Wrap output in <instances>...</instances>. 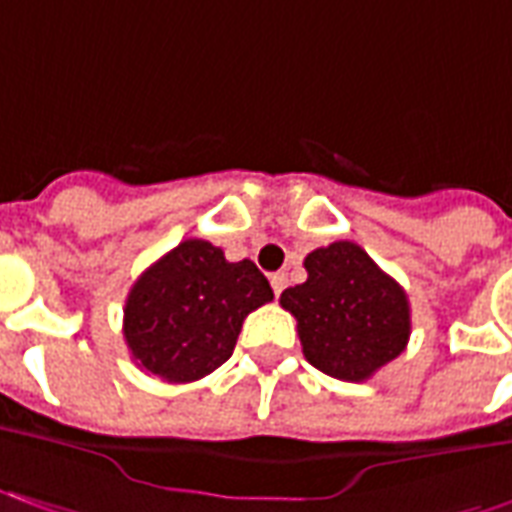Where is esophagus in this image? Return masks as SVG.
<instances>
[{
    "label": "esophagus",
    "mask_w": 512,
    "mask_h": 512,
    "mask_svg": "<svg viewBox=\"0 0 512 512\" xmlns=\"http://www.w3.org/2000/svg\"><path fill=\"white\" fill-rule=\"evenodd\" d=\"M270 283H272V292L281 294L283 289H286V283H289V278H286L283 272H275V275H270Z\"/></svg>",
    "instance_id": "esophagus-1"
}]
</instances>
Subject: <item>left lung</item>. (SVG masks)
Here are the masks:
<instances>
[{
    "instance_id": "obj_1",
    "label": "left lung",
    "mask_w": 512,
    "mask_h": 512,
    "mask_svg": "<svg viewBox=\"0 0 512 512\" xmlns=\"http://www.w3.org/2000/svg\"><path fill=\"white\" fill-rule=\"evenodd\" d=\"M308 281L281 294L297 319L302 354L322 374L365 382L404 352L409 300L357 245L341 240L305 256Z\"/></svg>"
}]
</instances>
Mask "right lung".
<instances>
[{"instance_id": "add662e5", "label": "right lung", "mask_w": 512, "mask_h": 512, "mask_svg": "<svg viewBox=\"0 0 512 512\" xmlns=\"http://www.w3.org/2000/svg\"><path fill=\"white\" fill-rule=\"evenodd\" d=\"M270 300L251 259L226 261L212 242L185 240L133 283L122 333L147 374L196 382L229 360L245 316Z\"/></svg>"}]
</instances>
